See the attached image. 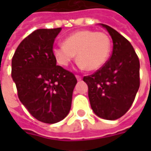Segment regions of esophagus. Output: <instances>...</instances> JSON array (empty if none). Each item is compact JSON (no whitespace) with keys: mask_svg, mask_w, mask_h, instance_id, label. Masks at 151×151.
<instances>
[{"mask_svg":"<svg viewBox=\"0 0 151 151\" xmlns=\"http://www.w3.org/2000/svg\"><path fill=\"white\" fill-rule=\"evenodd\" d=\"M76 79H77V81H81V76L76 75Z\"/></svg>","mask_w":151,"mask_h":151,"instance_id":"obj_1","label":"esophagus"}]
</instances>
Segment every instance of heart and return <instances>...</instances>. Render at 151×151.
I'll return each instance as SVG.
<instances>
[{"label": "heart", "mask_w": 151, "mask_h": 151, "mask_svg": "<svg viewBox=\"0 0 151 151\" xmlns=\"http://www.w3.org/2000/svg\"><path fill=\"white\" fill-rule=\"evenodd\" d=\"M111 51V40L103 32L81 30L70 34L64 44L53 49L57 62L67 66L77 55L79 65L88 70H96L105 65Z\"/></svg>", "instance_id": "heart-1"}]
</instances>
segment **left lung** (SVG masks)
Here are the masks:
<instances>
[{"instance_id": "1", "label": "left lung", "mask_w": 151, "mask_h": 151, "mask_svg": "<svg viewBox=\"0 0 151 151\" xmlns=\"http://www.w3.org/2000/svg\"><path fill=\"white\" fill-rule=\"evenodd\" d=\"M113 39V54L103 66L84 76L92 111L115 120L128 112L139 87V60L131 44L111 27L101 24Z\"/></svg>"}]
</instances>
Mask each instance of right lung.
Returning a JSON list of instances; mask_svg holds the SVG:
<instances>
[{
  "mask_svg": "<svg viewBox=\"0 0 151 151\" xmlns=\"http://www.w3.org/2000/svg\"><path fill=\"white\" fill-rule=\"evenodd\" d=\"M61 27L37 29L25 38L12 60V77L21 102L32 117L55 124L70 112L74 74L56 65L53 44Z\"/></svg>",
  "mask_w": 151,
  "mask_h": 151,
  "instance_id": "obj_1",
  "label": "right lung"
}]
</instances>
